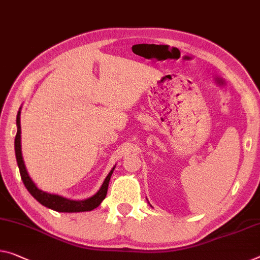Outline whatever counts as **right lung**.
Segmentation results:
<instances>
[{
	"label": "right lung",
	"instance_id": "obj_1",
	"mask_svg": "<svg viewBox=\"0 0 260 260\" xmlns=\"http://www.w3.org/2000/svg\"><path fill=\"white\" fill-rule=\"evenodd\" d=\"M16 125H17V134H16L15 138V153H16V160H17V165L19 169V173H21V178L23 180L24 186L29 190V193L41 203V205L47 207L52 210L59 211V213H80V211H90L96 208L101 202L105 200L108 190V186H109V181L111 178V174L115 170V166L111 169L109 174L103 181L101 188L99 189L96 194L93 197L85 200H71L67 198H63L61 195L58 194H51L47 191H44L39 189L36 183L30 178L29 173H27L25 164L23 160L22 155V145H21V108H19L17 113V118H16Z\"/></svg>",
	"mask_w": 260,
	"mask_h": 260
}]
</instances>
